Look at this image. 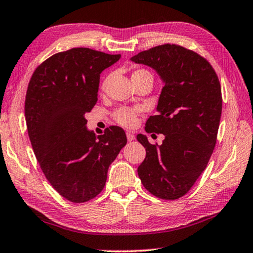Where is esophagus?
Instances as JSON below:
<instances>
[{
  "label": "esophagus",
  "mask_w": 253,
  "mask_h": 253,
  "mask_svg": "<svg viewBox=\"0 0 253 253\" xmlns=\"http://www.w3.org/2000/svg\"><path fill=\"white\" fill-rule=\"evenodd\" d=\"M126 139L127 141H132V140H134V134L131 132H126Z\"/></svg>",
  "instance_id": "esophagus-1"
}]
</instances>
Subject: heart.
I'll list each match as a JSON object with an SVG mask.
<instances>
[{
	"mask_svg": "<svg viewBox=\"0 0 253 253\" xmlns=\"http://www.w3.org/2000/svg\"><path fill=\"white\" fill-rule=\"evenodd\" d=\"M142 75H149V72L142 69L135 70V71L132 72L131 78L132 79H134V78L140 77ZM105 84H106V80L104 81L103 86H105ZM137 114H138L137 108H126V107L119 108L118 111L114 112V120L123 126L131 127L134 126L135 121H137Z\"/></svg>",
	"mask_w": 253,
	"mask_h": 253,
	"instance_id": "heart-1",
	"label": "heart"
}]
</instances>
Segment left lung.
I'll return each instance as SVG.
<instances>
[{
  "label": "left lung",
  "instance_id": "obj_1",
  "mask_svg": "<svg viewBox=\"0 0 253 253\" xmlns=\"http://www.w3.org/2000/svg\"><path fill=\"white\" fill-rule=\"evenodd\" d=\"M131 61L154 69L164 84L158 114L147 120L145 130L165 139L158 146L137 135L146 148L138 175L154 196L175 200L192 188L215 148L223 102L218 77L203 56L174 44L143 50Z\"/></svg>",
  "mask_w": 253,
  "mask_h": 253
}]
</instances>
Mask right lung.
<instances>
[{"mask_svg":"<svg viewBox=\"0 0 253 253\" xmlns=\"http://www.w3.org/2000/svg\"><path fill=\"white\" fill-rule=\"evenodd\" d=\"M120 57L71 48L42 62L29 81L25 118L35 156L53 188L72 203L102 192L108 167L126 143L120 126L96 135L84 118L97 103L100 73Z\"/></svg>","mask_w":253,"mask_h":253,"instance_id":"1","label":"right lung"}]
</instances>
